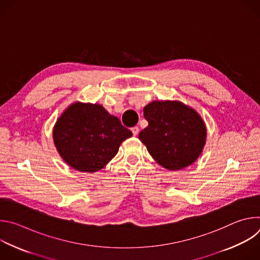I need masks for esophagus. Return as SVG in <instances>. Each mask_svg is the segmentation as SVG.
<instances>
[{"label": "esophagus", "instance_id": "34e87169", "mask_svg": "<svg viewBox=\"0 0 260 260\" xmlns=\"http://www.w3.org/2000/svg\"><path fill=\"white\" fill-rule=\"evenodd\" d=\"M132 132H133V135H134V136H137V135L139 134V127H138V126L132 127Z\"/></svg>", "mask_w": 260, "mask_h": 260}]
</instances>
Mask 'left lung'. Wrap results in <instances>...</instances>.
Returning a JSON list of instances; mask_svg holds the SVG:
<instances>
[{
  "label": "left lung",
  "instance_id": "8db88e82",
  "mask_svg": "<svg viewBox=\"0 0 260 260\" xmlns=\"http://www.w3.org/2000/svg\"><path fill=\"white\" fill-rule=\"evenodd\" d=\"M144 117L148 126L139 139L158 165L177 171L199 158L207 128L194 109L178 101H153L144 108Z\"/></svg>",
  "mask_w": 260,
  "mask_h": 260
}]
</instances>
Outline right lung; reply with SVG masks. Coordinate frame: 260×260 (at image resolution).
I'll list each match as a JSON object with an SVG mask.
<instances>
[{
    "label": "right lung",
    "mask_w": 260,
    "mask_h": 260,
    "mask_svg": "<svg viewBox=\"0 0 260 260\" xmlns=\"http://www.w3.org/2000/svg\"><path fill=\"white\" fill-rule=\"evenodd\" d=\"M132 136L102 105L89 103L69 106L53 127V142L61 158L73 169L86 173L103 169Z\"/></svg>",
    "instance_id": "obj_1"
}]
</instances>
